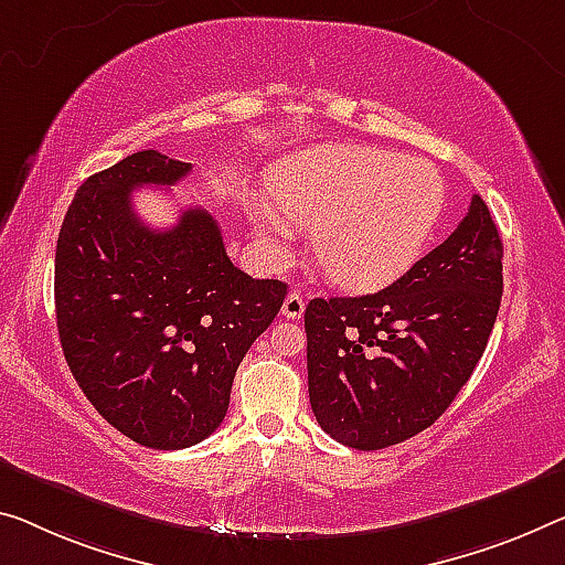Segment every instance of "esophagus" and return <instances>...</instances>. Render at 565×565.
Masks as SVG:
<instances>
[{
	"label": "esophagus",
	"mask_w": 565,
	"mask_h": 565,
	"mask_svg": "<svg viewBox=\"0 0 565 565\" xmlns=\"http://www.w3.org/2000/svg\"><path fill=\"white\" fill-rule=\"evenodd\" d=\"M302 310H306V300H302V295L295 290L288 292V298H285V302H282V316L295 320L302 316Z\"/></svg>",
	"instance_id": "esophagus-1"
}]
</instances>
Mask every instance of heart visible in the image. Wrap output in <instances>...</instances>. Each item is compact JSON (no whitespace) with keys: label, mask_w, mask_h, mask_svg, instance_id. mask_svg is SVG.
<instances>
[{"label":"heart","mask_w":565,"mask_h":565,"mask_svg":"<svg viewBox=\"0 0 565 565\" xmlns=\"http://www.w3.org/2000/svg\"><path fill=\"white\" fill-rule=\"evenodd\" d=\"M275 212L257 227L285 239L290 224L312 227V249L333 282L376 290L422 257L447 202L445 179L427 159L371 146H318L273 171Z\"/></svg>","instance_id":"1"}]
</instances>
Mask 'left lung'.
<instances>
[{"instance_id": "left-lung-1", "label": "left lung", "mask_w": 565, "mask_h": 565, "mask_svg": "<svg viewBox=\"0 0 565 565\" xmlns=\"http://www.w3.org/2000/svg\"><path fill=\"white\" fill-rule=\"evenodd\" d=\"M502 298V239L472 196L457 230L394 285L306 308L308 394L323 431L384 449L447 412L492 333Z\"/></svg>"}]
</instances>
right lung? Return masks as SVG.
Segmentation results:
<instances>
[{
	"mask_svg": "<svg viewBox=\"0 0 565 565\" xmlns=\"http://www.w3.org/2000/svg\"><path fill=\"white\" fill-rule=\"evenodd\" d=\"M192 163L138 151L77 189L55 253L57 333L77 386L138 445L184 449L230 406L239 361L282 308L288 285L255 280L194 206L169 230L136 214L138 186H173Z\"/></svg>",
	"mask_w": 565,
	"mask_h": 565,
	"instance_id": "add662e5",
	"label": "right lung"
}]
</instances>
